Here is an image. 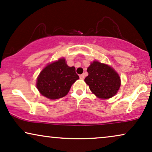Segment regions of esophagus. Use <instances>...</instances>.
Segmentation results:
<instances>
[{"label": "esophagus", "instance_id": "34e87169", "mask_svg": "<svg viewBox=\"0 0 152 152\" xmlns=\"http://www.w3.org/2000/svg\"><path fill=\"white\" fill-rule=\"evenodd\" d=\"M79 77H80V79H84V78H85V75H84V74H81V75H80Z\"/></svg>", "mask_w": 152, "mask_h": 152}]
</instances>
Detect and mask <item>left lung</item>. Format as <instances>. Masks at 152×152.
I'll return each mask as SVG.
<instances>
[{
  "mask_svg": "<svg viewBox=\"0 0 152 152\" xmlns=\"http://www.w3.org/2000/svg\"><path fill=\"white\" fill-rule=\"evenodd\" d=\"M85 81L98 98L107 99L114 96L121 86V78L112 67L94 61L90 64Z\"/></svg>",
  "mask_w": 152,
  "mask_h": 152,
  "instance_id": "left-lung-1",
  "label": "left lung"
}]
</instances>
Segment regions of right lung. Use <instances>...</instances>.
I'll return each instance as SVG.
<instances>
[{"label":"right lung","mask_w":152,"mask_h":152,"mask_svg":"<svg viewBox=\"0 0 152 152\" xmlns=\"http://www.w3.org/2000/svg\"><path fill=\"white\" fill-rule=\"evenodd\" d=\"M79 78L74 66H69L64 58L48 64L38 75L36 87L42 95L50 99L64 97L72 84Z\"/></svg>","instance_id":"add662e5"}]
</instances>
